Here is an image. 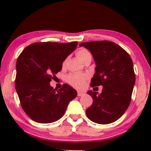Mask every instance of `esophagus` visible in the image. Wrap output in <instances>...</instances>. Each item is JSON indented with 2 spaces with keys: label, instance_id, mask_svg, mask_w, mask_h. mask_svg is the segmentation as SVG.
<instances>
[{
  "label": "esophagus",
  "instance_id": "34e87169",
  "mask_svg": "<svg viewBox=\"0 0 151 151\" xmlns=\"http://www.w3.org/2000/svg\"><path fill=\"white\" fill-rule=\"evenodd\" d=\"M85 94V93L81 92V91H78V92H77V96H84Z\"/></svg>",
  "mask_w": 151,
  "mask_h": 151
}]
</instances>
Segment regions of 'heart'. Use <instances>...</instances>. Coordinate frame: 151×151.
Segmentation results:
<instances>
[{
  "mask_svg": "<svg viewBox=\"0 0 151 151\" xmlns=\"http://www.w3.org/2000/svg\"><path fill=\"white\" fill-rule=\"evenodd\" d=\"M77 55L82 61H84L85 59L88 57H91V53L85 48H81L77 51ZM66 61L63 62V66H65ZM87 79V76L83 74H71L67 76L66 80L71 86L75 88H83L85 85V82Z\"/></svg>",
  "mask_w": 151,
  "mask_h": 151,
  "instance_id": "b5f03b06",
  "label": "heart"
}]
</instances>
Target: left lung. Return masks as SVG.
Masks as SVG:
<instances>
[{"instance_id":"obj_1","label":"left lung","mask_w":151,"mask_h":151,"mask_svg":"<svg viewBox=\"0 0 151 151\" xmlns=\"http://www.w3.org/2000/svg\"><path fill=\"white\" fill-rule=\"evenodd\" d=\"M96 62L91 87L102 85L101 93L88 91L93 104L86 109L93 122L108 124L119 119L129 107L135 84L132 58L121 47L109 41L83 42Z\"/></svg>"}]
</instances>
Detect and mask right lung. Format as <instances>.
I'll return each instance as SVG.
<instances>
[{"label": "right lung", "mask_w": 151, "mask_h": 151, "mask_svg": "<svg viewBox=\"0 0 151 151\" xmlns=\"http://www.w3.org/2000/svg\"><path fill=\"white\" fill-rule=\"evenodd\" d=\"M77 44L36 42L25 47L18 57L15 88L22 109L33 121L40 123L57 121L77 96V91L70 85L63 84L56 90L50 83Z\"/></svg>", "instance_id": "add662e5"}]
</instances>
